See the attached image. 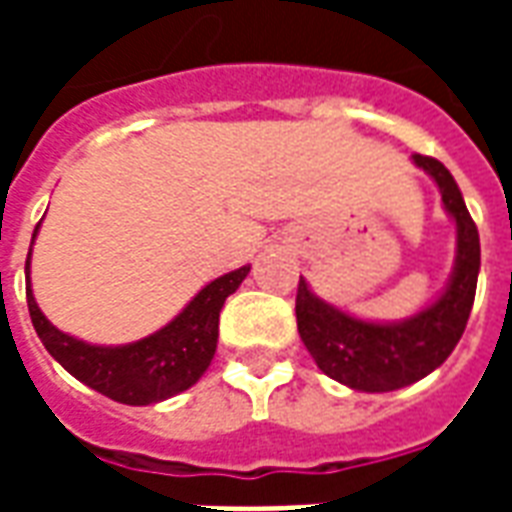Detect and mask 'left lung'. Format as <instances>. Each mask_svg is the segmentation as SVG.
<instances>
[{"label": "left lung", "instance_id": "left-lung-1", "mask_svg": "<svg viewBox=\"0 0 512 512\" xmlns=\"http://www.w3.org/2000/svg\"><path fill=\"white\" fill-rule=\"evenodd\" d=\"M439 186L444 211L455 222V263L447 285L428 307L403 321H365L343 312L301 277L296 323L301 343L323 373L359 392H392L430 376L461 340L480 274V235L450 169L430 156H411Z\"/></svg>", "mask_w": 512, "mask_h": 512}]
</instances>
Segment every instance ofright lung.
I'll return each instance as SVG.
<instances>
[{
  "instance_id": "obj_1",
  "label": "right lung",
  "mask_w": 512,
  "mask_h": 512,
  "mask_svg": "<svg viewBox=\"0 0 512 512\" xmlns=\"http://www.w3.org/2000/svg\"><path fill=\"white\" fill-rule=\"evenodd\" d=\"M38 230L40 224L32 233V244L38 238ZM29 263H32V249L27 255V304L40 343L46 345V351L73 378L126 406L161 403L200 381L216 354L219 312L224 301L249 274V266H241L230 274L216 277L167 326H161L158 332L147 334L136 343L93 345L60 332L40 312L29 282Z\"/></svg>"
}]
</instances>
